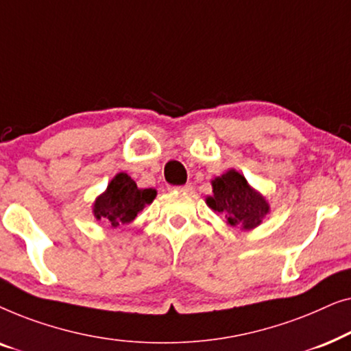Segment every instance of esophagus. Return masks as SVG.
Segmentation results:
<instances>
[{
	"mask_svg": "<svg viewBox=\"0 0 351 351\" xmlns=\"http://www.w3.org/2000/svg\"><path fill=\"white\" fill-rule=\"evenodd\" d=\"M176 190H179V191H186V193H191V191H193V185H191V184H186V185H184V186H177Z\"/></svg>",
	"mask_w": 351,
	"mask_h": 351,
	"instance_id": "1",
	"label": "esophagus"
}]
</instances>
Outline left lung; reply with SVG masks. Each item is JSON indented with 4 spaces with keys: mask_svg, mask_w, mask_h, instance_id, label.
<instances>
[{
    "mask_svg": "<svg viewBox=\"0 0 351 351\" xmlns=\"http://www.w3.org/2000/svg\"><path fill=\"white\" fill-rule=\"evenodd\" d=\"M210 184L213 195L206 196V204L214 213L223 215L230 227L247 232L257 228L270 214L268 199L237 169H228Z\"/></svg>",
    "mask_w": 351,
    "mask_h": 351,
    "instance_id": "8db88e82",
    "label": "left lung"
}]
</instances>
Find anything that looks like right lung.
I'll use <instances>...</instances> for the list:
<instances>
[{"label":"right lung","instance_id":"1","mask_svg":"<svg viewBox=\"0 0 351 351\" xmlns=\"http://www.w3.org/2000/svg\"><path fill=\"white\" fill-rule=\"evenodd\" d=\"M156 198L155 189H138L126 172H118L108 182L107 189L93 203V214L112 228L131 223L147 204Z\"/></svg>","mask_w":351,"mask_h":351}]
</instances>
